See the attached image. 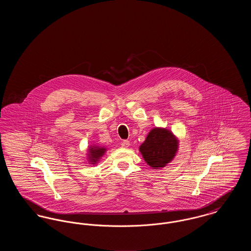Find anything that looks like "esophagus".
Wrapping results in <instances>:
<instances>
[{
  "label": "esophagus",
  "mask_w": 251,
  "mask_h": 251,
  "mask_svg": "<svg viewBox=\"0 0 251 251\" xmlns=\"http://www.w3.org/2000/svg\"><path fill=\"white\" fill-rule=\"evenodd\" d=\"M130 146V141L128 140H124L122 143H121V147L122 148H128Z\"/></svg>",
  "instance_id": "esophagus-1"
}]
</instances>
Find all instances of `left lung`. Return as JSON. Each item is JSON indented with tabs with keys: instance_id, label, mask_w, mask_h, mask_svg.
<instances>
[{
	"instance_id": "8db88e82",
	"label": "left lung",
	"mask_w": 251,
	"mask_h": 251,
	"mask_svg": "<svg viewBox=\"0 0 251 251\" xmlns=\"http://www.w3.org/2000/svg\"><path fill=\"white\" fill-rule=\"evenodd\" d=\"M179 148L177 137L165 128H153L139 147L144 160L154 169L162 168L170 163Z\"/></svg>"
}]
</instances>
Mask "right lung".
Masks as SVG:
<instances>
[{
	"label": "right lung",
	"mask_w": 251,
	"mask_h": 251,
	"mask_svg": "<svg viewBox=\"0 0 251 251\" xmlns=\"http://www.w3.org/2000/svg\"><path fill=\"white\" fill-rule=\"evenodd\" d=\"M106 151V148L103 147H99V146H91L89 147L88 150V160L90 162V164L96 165L97 162H99V160L100 159V157L105 153Z\"/></svg>",
	"instance_id": "right-lung-1"
}]
</instances>
